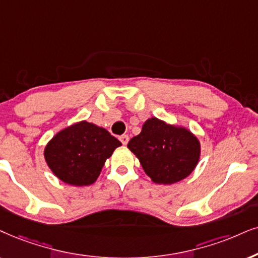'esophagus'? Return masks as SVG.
<instances>
[{
	"instance_id": "obj_1",
	"label": "esophagus",
	"mask_w": 258,
	"mask_h": 258,
	"mask_svg": "<svg viewBox=\"0 0 258 258\" xmlns=\"http://www.w3.org/2000/svg\"><path fill=\"white\" fill-rule=\"evenodd\" d=\"M119 139H120V142H121L123 145H126L127 143H128V139L130 138H128V136H127V135H122V136L119 137Z\"/></svg>"
}]
</instances>
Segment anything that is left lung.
Masks as SVG:
<instances>
[{"label":"left lung","instance_id":"1","mask_svg":"<svg viewBox=\"0 0 258 258\" xmlns=\"http://www.w3.org/2000/svg\"><path fill=\"white\" fill-rule=\"evenodd\" d=\"M155 183L172 184L193 172L200 159V142L185 127L150 118L127 144Z\"/></svg>","mask_w":258,"mask_h":258}]
</instances>
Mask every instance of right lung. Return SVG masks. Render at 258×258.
I'll return each instance as SVG.
<instances>
[{
    "mask_svg": "<svg viewBox=\"0 0 258 258\" xmlns=\"http://www.w3.org/2000/svg\"><path fill=\"white\" fill-rule=\"evenodd\" d=\"M120 145L106 128L83 120L58 132L47 143L44 156L60 181L81 187L96 181L106 159Z\"/></svg>",
    "mask_w": 258,
    "mask_h": 258,
    "instance_id": "add662e5",
    "label": "right lung"
}]
</instances>
